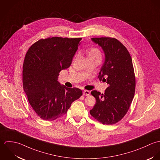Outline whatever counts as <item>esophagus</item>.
<instances>
[{"mask_svg":"<svg viewBox=\"0 0 160 160\" xmlns=\"http://www.w3.org/2000/svg\"><path fill=\"white\" fill-rule=\"evenodd\" d=\"M90 94V92L88 90H84L83 92V95L85 96H88Z\"/></svg>","mask_w":160,"mask_h":160,"instance_id":"1","label":"esophagus"}]
</instances>
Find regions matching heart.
Returning a JSON list of instances; mask_svg holds the SVG:
<instances>
[{
	"mask_svg": "<svg viewBox=\"0 0 160 160\" xmlns=\"http://www.w3.org/2000/svg\"><path fill=\"white\" fill-rule=\"evenodd\" d=\"M87 56L88 58H101V52L97 48H92L90 49L88 52H87Z\"/></svg>",
	"mask_w": 160,
	"mask_h": 160,
	"instance_id": "b5f03b06",
	"label": "heart"
}]
</instances>
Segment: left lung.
I'll return each instance as SVG.
<instances>
[{"instance_id": "8db88e82", "label": "left lung", "mask_w": 160, "mask_h": 160, "mask_svg": "<svg viewBox=\"0 0 160 160\" xmlns=\"http://www.w3.org/2000/svg\"><path fill=\"white\" fill-rule=\"evenodd\" d=\"M92 41L101 48L105 59L98 78L108 87L101 94L93 90L96 104L90 114L103 124L111 125L121 121L128 112L135 94V78L132 60L126 48L118 39L94 38Z\"/></svg>"}]
</instances>
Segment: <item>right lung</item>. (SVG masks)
I'll use <instances>...</instances> for the list:
<instances>
[{
    "instance_id": "1",
    "label": "right lung",
    "mask_w": 160,
    "mask_h": 160,
    "mask_svg": "<svg viewBox=\"0 0 160 160\" xmlns=\"http://www.w3.org/2000/svg\"><path fill=\"white\" fill-rule=\"evenodd\" d=\"M82 38L59 37L41 39L30 48L23 67V86L39 118L53 121L67 112L82 95L81 90L61 85L59 73L70 67Z\"/></svg>"
}]
</instances>
